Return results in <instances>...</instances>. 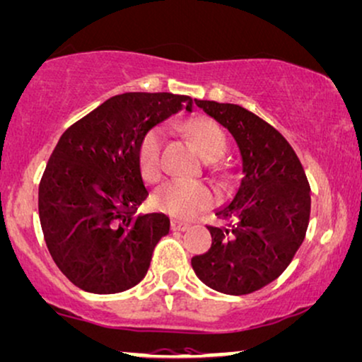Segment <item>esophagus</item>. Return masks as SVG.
Returning a JSON list of instances; mask_svg holds the SVG:
<instances>
[{
	"mask_svg": "<svg viewBox=\"0 0 362 362\" xmlns=\"http://www.w3.org/2000/svg\"><path fill=\"white\" fill-rule=\"evenodd\" d=\"M189 226H191V223L185 221V220H173V230H176V231H186V230H189Z\"/></svg>",
	"mask_w": 362,
	"mask_h": 362,
	"instance_id": "34e87169",
	"label": "esophagus"
}]
</instances>
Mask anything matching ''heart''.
<instances>
[{"label":"heart","instance_id":"b5f03b06","mask_svg":"<svg viewBox=\"0 0 362 362\" xmlns=\"http://www.w3.org/2000/svg\"><path fill=\"white\" fill-rule=\"evenodd\" d=\"M185 127L208 160H218L226 154L228 139L216 120L194 117L189 119ZM164 139H166V132L159 126L151 127L141 137L137 156H139L141 171L147 180H158L163 171ZM154 202L156 206L169 215L189 218L215 203V191L204 182L174 177L163 182L156 189Z\"/></svg>","mask_w":362,"mask_h":362}]
</instances>
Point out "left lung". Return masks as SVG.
<instances>
[{
  "instance_id": "1",
  "label": "left lung",
  "mask_w": 362,
  "mask_h": 362,
  "mask_svg": "<svg viewBox=\"0 0 362 362\" xmlns=\"http://www.w3.org/2000/svg\"><path fill=\"white\" fill-rule=\"evenodd\" d=\"M228 129L242 156V180L215 215L230 228L208 226L211 248L191 260L203 284L228 296H245L274 282L305 238L310 186L287 139L242 105L196 100Z\"/></svg>"
}]
</instances>
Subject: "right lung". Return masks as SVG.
Wrapping results in <instances>:
<instances>
[{
	"instance_id": "add662e5",
	"label": "right lung",
	"mask_w": 362,
	"mask_h": 362,
	"mask_svg": "<svg viewBox=\"0 0 362 362\" xmlns=\"http://www.w3.org/2000/svg\"><path fill=\"white\" fill-rule=\"evenodd\" d=\"M182 109L193 110L191 97L120 93L62 134L40 181L38 213L53 262L78 288L117 293L146 276L171 221L136 215L149 194L137 149L146 131Z\"/></svg>"
}]
</instances>
